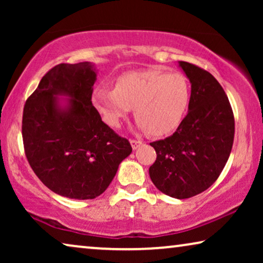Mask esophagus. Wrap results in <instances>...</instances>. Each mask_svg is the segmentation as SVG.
Segmentation results:
<instances>
[{
    "label": "esophagus",
    "mask_w": 263,
    "mask_h": 263,
    "mask_svg": "<svg viewBox=\"0 0 263 263\" xmlns=\"http://www.w3.org/2000/svg\"><path fill=\"white\" fill-rule=\"evenodd\" d=\"M130 143H132V147H133V149H136V148H139V147L142 145V141H141V140L130 139Z\"/></svg>",
    "instance_id": "obj_1"
}]
</instances>
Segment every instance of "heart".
I'll return each mask as SVG.
<instances>
[{"label":"heart","mask_w":263,"mask_h":263,"mask_svg":"<svg viewBox=\"0 0 263 263\" xmlns=\"http://www.w3.org/2000/svg\"><path fill=\"white\" fill-rule=\"evenodd\" d=\"M190 97L192 88L184 74L151 68L120 75L114 88H97L92 102L110 127H121L134 107L140 128L161 136L181 125L188 112Z\"/></svg>","instance_id":"1"}]
</instances>
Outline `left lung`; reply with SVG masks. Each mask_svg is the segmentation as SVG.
<instances>
[{
    "label": "left lung",
    "instance_id": "left-lung-1",
    "mask_svg": "<svg viewBox=\"0 0 263 263\" xmlns=\"http://www.w3.org/2000/svg\"><path fill=\"white\" fill-rule=\"evenodd\" d=\"M179 66L192 84L189 111L174 134L149 143L157 153L149 177L161 193L189 199L220 176L232 149L235 117L213 75L184 61Z\"/></svg>",
    "mask_w": 263,
    "mask_h": 263
}]
</instances>
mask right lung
Segmentation results:
<instances>
[{
  "instance_id": "right-lung-1",
  "label": "right lung",
  "mask_w": 263,
  "mask_h": 263,
  "mask_svg": "<svg viewBox=\"0 0 263 263\" xmlns=\"http://www.w3.org/2000/svg\"><path fill=\"white\" fill-rule=\"evenodd\" d=\"M96 68L89 62L60 63L42 78L23 114L26 158L37 177L69 199H95L105 192L118 165L132 153L92 105ZM57 95H68L61 109Z\"/></svg>"
}]
</instances>
